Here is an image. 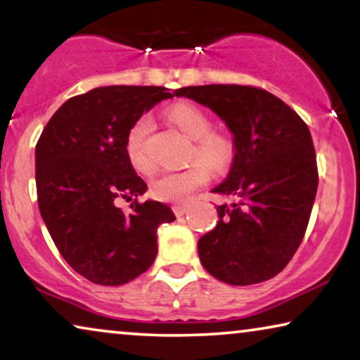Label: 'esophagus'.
<instances>
[{"mask_svg": "<svg viewBox=\"0 0 360 360\" xmlns=\"http://www.w3.org/2000/svg\"><path fill=\"white\" fill-rule=\"evenodd\" d=\"M188 206H186V205H175L174 206V213H175V216H179V218H180V216H184V214H186V213H188Z\"/></svg>", "mask_w": 360, "mask_h": 360, "instance_id": "1", "label": "esophagus"}]
</instances>
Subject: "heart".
Returning a JSON list of instances; mask_svg holds the SVG:
<instances>
[{"label": "heart", "mask_w": 360, "mask_h": 360, "mask_svg": "<svg viewBox=\"0 0 360 360\" xmlns=\"http://www.w3.org/2000/svg\"><path fill=\"white\" fill-rule=\"evenodd\" d=\"M165 117L193 141L190 159H200L175 172H164L150 184L154 198L165 203H186L200 186L210 179V169L223 170L234 157V142L226 134L211 131L213 122L206 112L191 103H174L165 110ZM152 131L150 116H141L132 122L126 134L124 150L132 169L146 174L150 170L147 155V137Z\"/></svg>", "instance_id": "1"}]
</instances>
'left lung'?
I'll use <instances>...</instances> for the list:
<instances>
[{"mask_svg": "<svg viewBox=\"0 0 360 360\" xmlns=\"http://www.w3.org/2000/svg\"><path fill=\"white\" fill-rule=\"evenodd\" d=\"M175 96L210 108L233 134V165L214 193L218 224L198 240L201 265L229 285H252L287 267L302 244L318 190L308 126L272 93L255 86H185Z\"/></svg>", "mask_w": 360, "mask_h": 360, "instance_id": "8db88e82", "label": "left lung"}]
</instances>
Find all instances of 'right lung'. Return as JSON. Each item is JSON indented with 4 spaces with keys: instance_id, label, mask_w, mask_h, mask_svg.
Instances as JSON below:
<instances>
[{
    "instance_id": "add662e5",
    "label": "right lung",
    "mask_w": 360,
    "mask_h": 360,
    "mask_svg": "<svg viewBox=\"0 0 360 360\" xmlns=\"http://www.w3.org/2000/svg\"><path fill=\"white\" fill-rule=\"evenodd\" d=\"M174 95L164 86H100L67 100L36 146L39 211L58 252L98 285L131 282L154 264L157 228L175 214L160 201L137 203L146 181L126 157L137 117ZM135 198L129 214L115 206Z\"/></svg>"
}]
</instances>
